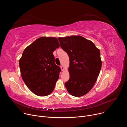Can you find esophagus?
I'll list each match as a JSON object with an SVG mask.
<instances>
[{
	"instance_id": "34e87169",
	"label": "esophagus",
	"mask_w": 127,
	"mask_h": 127,
	"mask_svg": "<svg viewBox=\"0 0 127 127\" xmlns=\"http://www.w3.org/2000/svg\"><path fill=\"white\" fill-rule=\"evenodd\" d=\"M60 68H61V70L63 71H64V67L63 66H60Z\"/></svg>"
}]
</instances>
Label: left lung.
I'll list each match as a JSON object with an SVG mask.
<instances>
[{"mask_svg":"<svg viewBox=\"0 0 127 127\" xmlns=\"http://www.w3.org/2000/svg\"><path fill=\"white\" fill-rule=\"evenodd\" d=\"M69 57L70 78L65 86L72 96L87 94L94 86L101 68L100 52L94 43L80 35L59 37Z\"/></svg>","mask_w":127,"mask_h":127,"instance_id":"1","label":"left lung"}]
</instances>
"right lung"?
I'll list each match as a JSON object with an SVG mask.
<instances>
[{
  "label": "right lung",
  "instance_id": "right-lung-1",
  "mask_svg": "<svg viewBox=\"0 0 127 127\" xmlns=\"http://www.w3.org/2000/svg\"><path fill=\"white\" fill-rule=\"evenodd\" d=\"M60 47L55 37H42L24 51L19 60L22 77L32 92L40 96L52 93L61 69L55 63L53 52Z\"/></svg>",
  "mask_w": 127,
  "mask_h": 127
}]
</instances>
